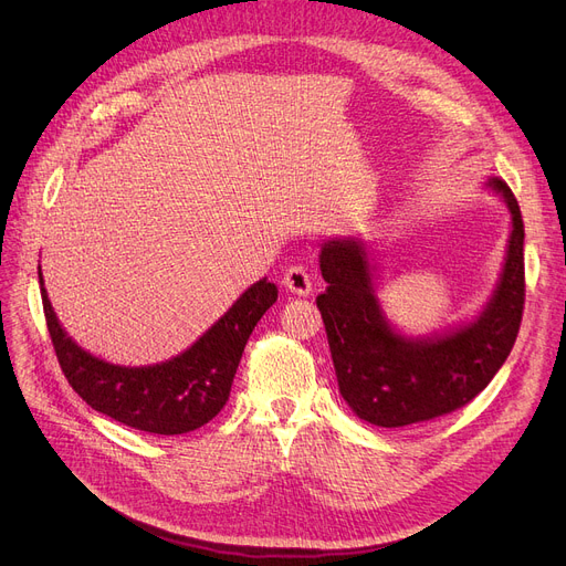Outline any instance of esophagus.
<instances>
[{
	"label": "esophagus",
	"mask_w": 566,
	"mask_h": 566,
	"mask_svg": "<svg viewBox=\"0 0 566 566\" xmlns=\"http://www.w3.org/2000/svg\"><path fill=\"white\" fill-rule=\"evenodd\" d=\"M282 282H284V286L289 291L298 293V295H307L312 291V275H310V271H307L303 263H293L289 271L284 273Z\"/></svg>",
	"instance_id": "obj_1"
}]
</instances>
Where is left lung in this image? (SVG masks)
Instances as JSON below:
<instances>
[{
	"mask_svg": "<svg viewBox=\"0 0 566 566\" xmlns=\"http://www.w3.org/2000/svg\"><path fill=\"white\" fill-rule=\"evenodd\" d=\"M510 203L512 235L500 286L484 314L459 333L410 342L385 323L358 241L321 250L328 282L318 298L339 392L358 418L376 427H406L454 412L478 397L507 360L525 305L523 218L512 188L491 178Z\"/></svg>",
	"mask_w": 566,
	"mask_h": 566,
	"instance_id": "8db88e82",
	"label": "left lung"
}]
</instances>
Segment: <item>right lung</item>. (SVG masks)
<instances>
[{
  "label": "right lung",
  "instance_id": "1",
  "mask_svg": "<svg viewBox=\"0 0 566 566\" xmlns=\"http://www.w3.org/2000/svg\"><path fill=\"white\" fill-rule=\"evenodd\" d=\"M39 280L48 333L71 388L107 418L158 436L195 431L224 408L254 325L277 301V286L259 280L178 358L154 367H118L94 358L64 333L41 273Z\"/></svg>",
  "mask_w": 566,
  "mask_h": 566
}]
</instances>
